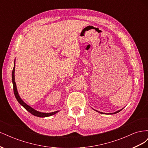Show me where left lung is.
<instances>
[{
  "instance_id": "obj_1",
  "label": "left lung",
  "mask_w": 148,
  "mask_h": 148,
  "mask_svg": "<svg viewBox=\"0 0 148 148\" xmlns=\"http://www.w3.org/2000/svg\"><path fill=\"white\" fill-rule=\"evenodd\" d=\"M122 109H121V110H118V111H117V112H114V113H112V114H116V113H118V112H119L120 111H121V110H122ZM97 112H98V111H97ZM101 114H104V113H103V112H100Z\"/></svg>"
}]
</instances>
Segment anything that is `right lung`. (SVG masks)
I'll return each mask as SVG.
<instances>
[{"label": "right lung", "instance_id": "add662e5", "mask_svg": "<svg viewBox=\"0 0 148 148\" xmlns=\"http://www.w3.org/2000/svg\"><path fill=\"white\" fill-rule=\"evenodd\" d=\"M15 65H14V67H13V70H12V83H13V91H14V95L15 96V97L16 100L18 101L20 104L23 106L24 108L28 110L29 112H30L31 114H33V115L36 116V117H49V116L52 115L56 114L57 112H58L59 111H56L53 112H51V113H43V112H38L37 110H34V109H33L32 107H31L30 106H29L28 105H27L26 104L25 102H23V101L22 100L20 96L18 95V93L17 91V89H16V83L15 82Z\"/></svg>", "mask_w": 148, "mask_h": 148}]
</instances>
